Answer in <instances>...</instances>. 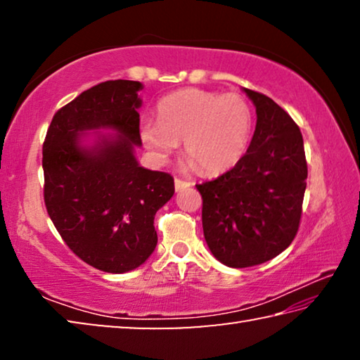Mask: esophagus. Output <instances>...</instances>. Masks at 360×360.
<instances>
[{"label":"esophagus","instance_id":"34e87169","mask_svg":"<svg viewBox=\"0 0 360 360\" xmlns=\"http://www.w3.org/2000/svg\"><path fill=\"white\" fill-rule=\"evenodd\" d=\"M188 186H192V182H188V181H184V179H179V178H176L174 179V188L176 191H182V188H186V187H188Z\"/></svg>","mask_w":360,"mask_h":360}]
</instances>
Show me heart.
I'll use <instances>...</instances> for the list:
<instances>
[{"mask_svg": "<svg viewBox=\"0 0 360 360\" xmlns=\"http://www.w3.org/2000/svg\"><path fill=\"white\" fill-rule=\"evenodd\" d=\"M157 119L141 125V138L165 157L184 139V155L205 174L227 172L251 141L254 114L240 94L184 89L160 100Z\"/></svg>", "mask_w": 360, "mask_h": 360, "instance_id": "b5f03b06", "label": "heart"}]
</instances>
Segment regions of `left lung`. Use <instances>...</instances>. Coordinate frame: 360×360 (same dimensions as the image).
Masks as SVG:
<instances>
[{
    "mask_svg": "<svg viewBox=\"0 0 360 360\" xmlns=\"http://www.w3.org/2000/svg\"><path fill=\"white\" fill-rule=\"evenodd\" d=\"M257 124L245 155L216 179L197 184L205 240L231 268L260 265L294 241L308 165L294 119L266 95L245 89Z\"/></svg>",
    "mask_w": 360,
    "mask_h": 360,
    "instance_id": "obj_1",
    "label": "left lung"
}]
</instances>
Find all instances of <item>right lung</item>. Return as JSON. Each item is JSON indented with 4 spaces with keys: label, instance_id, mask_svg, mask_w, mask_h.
Instances as JSON below:
<instances>
[{
    "label": "right lung",
    "instance_id": "obj_1",
    "mask_svg": "<svg viewBox=\"0 0 360 360\" xmlns=\"http://www.w3.org/2000/svg\"><path fill=\"white\" fill-rule=\"evenodd\" d=\"M136 81H106L76 96L53 115L42 144L44 203L72 252L106 273H125L157 246L155 212L174 193V179L138 165L141 105ZM111 126L121 135L82 150L77 135Z\"/></svg>",
    "mask_w": 360,
    "mask_h": 360
}]
</instances>
